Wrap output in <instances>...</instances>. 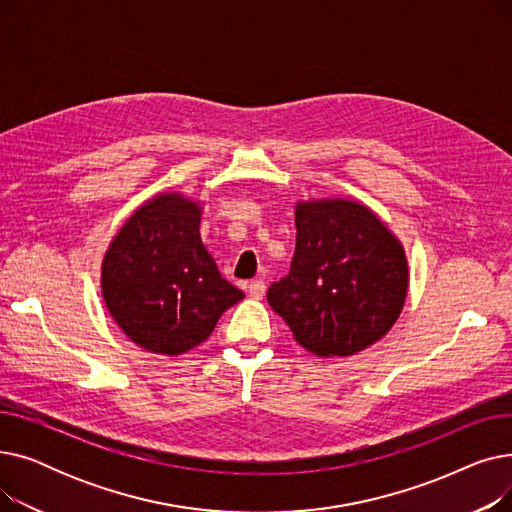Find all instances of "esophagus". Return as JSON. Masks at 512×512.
<instances>
[{"instance_id":"esophagus-1","label":"esophagus","mask_w":512,"mask_h":512,"mask_svg":"<svg viewBox=\"0 0 512 512\" xmlns=\"http://www.w3.org/2000/svg\"><path fill=\"white\" fill-rule=\"evenodd\" d=\"M247 292H249L251 299L259 301V299H263V294H265V284L261 280H253V282H249Z\"/></svg>"}]
</instances>
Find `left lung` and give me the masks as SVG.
Segmentation results:
<instances>
[{
  "label": "left lung",
  "instance_id": "left-lung-1",
  "mask_svg": "<svg viewBox=\"0 0 512 512\" xmlns=\"http://www.w3.org/2000/svg\"><path fill=\"white\" fill-rule=\"evenodd\" d=\"M297 247L267 303L317 357H351L382 340L405 307L409 263L400 240L367 205H294Z\"/></svg>",
  "mask_w": 512,
  "mask_h": 512
}]
</instances>
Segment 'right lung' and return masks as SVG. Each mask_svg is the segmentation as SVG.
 Here are the masks:
<instances>
[{"label": "right lung", "instance_id": "obj_1", "mask_svg": "<svg viewBox=\"0 0 512 512\" xmlns=\"http://www.w3.org/2000/svg\"><path fill=\"white\" fill-rule=\"evenodd\" d=\"M201 205L164 193L134 211L101 263V294L120 330L155 355L205 342L222 313L245 299L222 278L199 234Z\"/></svg>", "mask_w": 512, "mask_h": 512}]
</instances>
